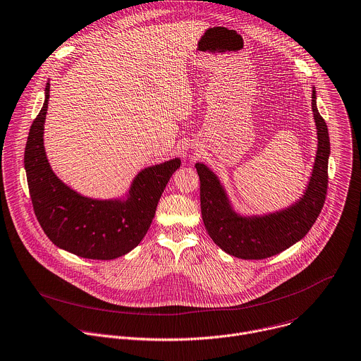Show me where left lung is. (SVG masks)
Listing matches in <instances>:
<instances>
[{"mask_svg": "<svg viewBox=\"0 0 361 361\" xmlns=\"http://www.w3.org/2000/svg\"><path fill=\"white\" fill-rule=\"evenodd\" d=\"M312 110L317 130V152L312 176L303 195L285 209L265 215L238 214L218 177L205 164H195L200 176L204 225L212 241L226 254L241 259L274 257L300 241L317 219L327 191L330 140L324 118L316 106L314 87Z\"/></svg>", "mask_w": 361, "mask_h": 361, "instance_id": "8db88e82", "label": "left lung"}]
</instances>
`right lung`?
I'll return each instance as SVG.
<instances>
[{"label": "right lung", "instance_id": "1", "mask_svg": "<svg viewBox=\"0 0 361 361\" xmlns=\"http://www.w3.org/2000/svg\"><path fill=\"white\" fill-rule=\"evenodd\" d=\"M49 100L45 102L30 129L24 166L30 195L39 225L61 250L87 259H114L136 248L154 218L159 200L180 167L173 159L142 170L125 198L93 200L80 195L52 171L45 147L44 125Z\"/></svg>", "mask_w": 361, "mask_h": 361}]
</instances>
